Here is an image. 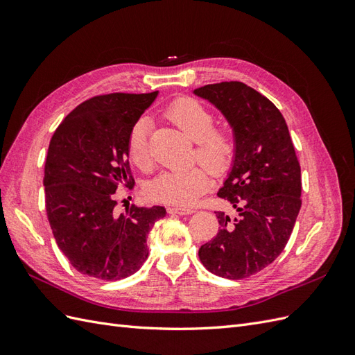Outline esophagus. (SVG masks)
Wrapping results in <instances>:
<instances>
[{
  "mask_svg": "<svg viewBox=\"0 0 355 355\" xmlns=\"http://www.w3.org/2000/svg\"><path fill=\"white\" fill-rule=\"evenodd\" d=\"M167 211L168 213H171V214H191L192 211V209H189V207H178V206H170V207H167Z\"/></svg>",
  "mask_w": 355,
  "mask_h": 355,
  "instance_id": "34e87169",
  "label": "esophagus"
}]
</instances>
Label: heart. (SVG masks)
Here are the masks:
<instances>
[{
    "label": "heart",
    "instance_id": "1",
    "mask_svg": "<svg viewBox=\"0 0 355 355\" xmlns=\"http://www.w3.org/2000/svg\"><path fill=\"white\" fill-rule=\"evenodd\" d=\"M168 120L196 142L194 158L213 175H223L231 168L237 154V139L228 127H216L214 114L196 99L182 98L167 108ZM149 121L139 118L132 127L127 154L141 170L153 167V154L148 141ZM194 166L185 170H164L146 185V197L157 202L189 206L210 188L209 171Z\"/></svg>",
    "mask_w": 355,
    "mask_h": 355
}]
</instances>
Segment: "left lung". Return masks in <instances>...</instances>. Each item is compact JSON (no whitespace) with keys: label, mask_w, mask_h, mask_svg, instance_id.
Segmentation results:
<instances>
[{"label":"left lung","mask_w":355,"mask_h":355,"mask_svg":"<svg viewBox=\"0 0 355 355\" xmlns=\"http://www.w3.org/2000/svg\"><path fill=\"white\" fill-rule=\"evenodd\" d=\"M230 121L237 154L218 197L237 216L216 211L219 231L198 250L210 272L241 280L272 263L292 235L302 206L300 164L284 116L263 94L240 81L196 89Z\"/></svg>","instance_id":"8db88e82"}]
</instances>
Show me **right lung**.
I'll return each mask as SVG.
<instances>
[{"label": "right lung", "mask_w": 355, "mask_h": 355, "mask_svg": "<svg viewBox=\"0 0 355 355\" xmlns=\"http://www.w3.org/2000/svg\"><path fill=\"white\" fill-rule=\"evenodd\" d=\"M153 93H110L84 101L51 136L44 166L46 211L59 249L78 272L121 280L148 257L146 239L166 209L127 206L115 191L135 185L127 142Z\"/></svg>", "instance_id": "add662e5"}]
</instances>
